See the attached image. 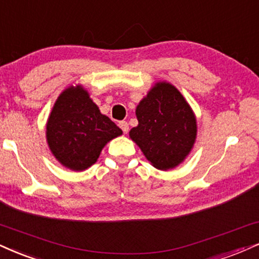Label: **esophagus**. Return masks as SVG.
I'll list each match as a JSON object with an SVG mask.
<instances>
[{
	"label": "esophagus",
	"instance_id": "1",
	"mask_svg": "<svg viewBox=\"0 0 259 259\" xmlns=\"http://www.w3.org/2000/svg\"><path fill=\"white\" fill-rule=\"evenodd\" d=\"M119 126H120V128L122 130V132H123V133H127V132H128V128H130V127H128V123H127L126 121H120V122H119Z\"/></svg>",
	"mask_w": 259,
	"mask_h": 259
}]
</instances>
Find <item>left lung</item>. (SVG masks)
Listing matches in <instances>:
<instances>
[{
  "mask_svg": "<svg viewBox=\"0 0 259 259\" xmlns=\"http://www.w3.org/2000/svg\"><path fill=\"white\" fill-rule=\"evenodd\" d=\"M138 126L130 137L158 169L177 167L192 149L197 124L183 95L168 82H158L138 104Z\"/></svg>",
  "mask_w": 259,
  "mask_h": 259,
  "instance_id": "1",
  "label": "left lung"
}]
</instances>
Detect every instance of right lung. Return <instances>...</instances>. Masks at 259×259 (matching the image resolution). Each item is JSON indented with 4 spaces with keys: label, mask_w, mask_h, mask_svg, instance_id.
I'll return each mask as SVG.
<instances>
[{
    "label": "right lung",
    "mask_w": 259,
    "mask_h": 259,
    "mask_svg": "<svg viewBox=\"0 0 259 259\" xmlns=\"http://www.w3.org/2000/svg\"><path fill=\"white\" fill-rule=\"evenodd\" d=\"M122 131L98 107L80 86L60 95L47 124L49 148L60 163L73 170H84L97 161L109 140Z\"/></svg>",
    "instance_id": "obj_1"
}]
</instances>
